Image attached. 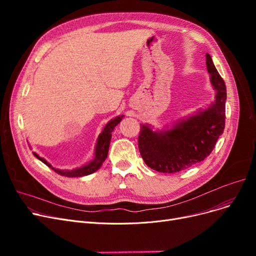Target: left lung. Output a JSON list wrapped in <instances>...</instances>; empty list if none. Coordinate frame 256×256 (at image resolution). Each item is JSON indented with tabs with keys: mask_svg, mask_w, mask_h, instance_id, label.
Listing matches in <instances>:
<instances>
[{
	"mask_svg": "<svg viewBox=\"0 0 256 256\" xmlns=\"http://www.w3.org/2000/svg\"><path fill=\"white\" fill-rule=\"evenodd\" d=\"M206 70L214 90V100L171 126L154 130L150 124H141L139 150L145 164L152 170L174 173L204 160L216 145L225 128L226 86L206 52Z\"/></svg>",
	"mask_w": 256,
	"mask_h": 256,
	"instance_id": "left-lung-1",
	"label": "left lung"
}]
</instances>
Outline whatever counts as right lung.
Listing matches in <instances>:
<instances>
[{
  "mask_svg": "<svg viewBox=\"0 0 256 256\" xmlns=\"http://www.w3.org/2000/svg\"><path fill=\"white\" fill-rule=\"evenodd\" d=\"M124 117V115H118L115 118L111 119L109 122H108L104 126L102 132L100 134L98 138L96 140V147H94V156H93V158L91 160H89L88 163L82 165L80 167H76V168H74V169H58V168L52 167V164H50L46 158H42L35 152H33V154L39 160H42L44 164H46V166L52 168L54 171L57 172L58 174H60V176H67V178H80V176H89V174L98 171L102 167V163L106 160V158L108 156V152H109V147H110V142H111V138H112V132H113L115 126L120 122L121 120H122Z\"/></svg>",
  "mask_w": 256,
  "mask_h": 256,
  "instance_id": "1",
  "label": "right lung"
}]
</instances>
